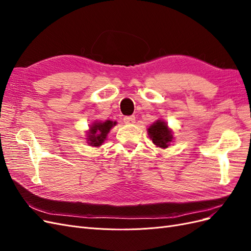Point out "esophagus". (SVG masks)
Instances as JSON below:
<instances>
[{
    "instance_id": "1",
    "label": "esophagus",
    "mask_w": 251,
    "mask_h": 251,
    "mask_svg": "<svg viewBox=\"0 0 251 251\" xmlns=\"http://www.w3.org/2000/svg\"><path fill=\"white\" fill-rule=\"evenodd\" d=\"M124 121H125V124H126V125L134 124L135 123V116H126L124 118Z\"/></svg>"
}]
</instances>
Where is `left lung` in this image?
Wrapping results in <instances>:
<instances>
[{
    "label": "left lung",
    "mask_w": 251,
    "mask_h": 251,
    "mask_svg": "<svg viewBox=\"0 0 251 251\" xmlns=\"http://www.w3.org/2000/svg\"><path fill=\"white\" fill-rule=\"evenodd\" d=\"M148 134L155 146L166 149L173 141V132L163 120H157L148 128Z\"/></svg>",
    "instance_id": "obj_1"
}]
</instances>
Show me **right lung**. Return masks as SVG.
Returning a JSON list of instances; mask_svg holds the SVG:
<instances>
[{
  "label": "right lung",
  "instance_id": "obj_1",
  "mask_svg": "<svg viewBox=\"0 0 251 251\" xmlns=\"http://www.w3.org/2000/svg\"><path fill=\"white\" fill-rule=\"evenodd\" d=\"M116 121L112 120H105V121H94V123L90 126L89 132L87 133V142L89 146L92 147H100L101 144L107 139L108 133L111 128L116 126Z\"/></svg>",
  "mask_w": 251,
  "mask_h": 251
}]
</instances>
